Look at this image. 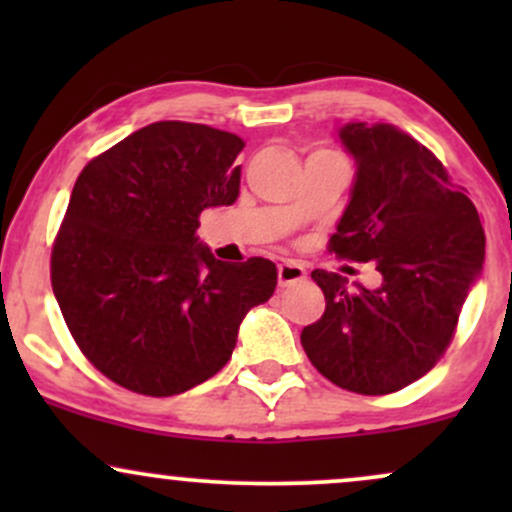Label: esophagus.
<instances>
[{
	"label": "esophagus",
	"instance_id": "obj_1",
	"mask_svg": "<svg viewBox=\"0 0 512 512\" xmlns=\"http://www.w3.org/2000/svg\"><path fill=\"white\" fill-rule=\"evenodd\" d=\"M305 279V267L298 262H291V260H284L279 264V284L281 286H289V284H296V281Z\"/></svg>",
	"mask_w": 512,
	"mask_h": 512
}]
</instances>
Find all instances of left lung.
<instances>
[{
    "instance_id": "left-lung-1",
    "label": "left lung",
    "mask_w": 512,
    "mask_h": 512,
    "mask_svg": "<svg viewBox=\"0 0 512 512\" xmlns=\"http://www.w3.org/2000/svg\"><path fill=\"white\" fill-rule=\"evenodd\" d=\"M339 142L356 161L330 250L375 262L378 289L315 269L325 315L301 332L310 363L344 390L387 395L436 366L484 267V228L443 163L395 125L349 122Z\"/></svg>"
}]
</instances>
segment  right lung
<instances>
[{
	"label": "right lung",
	"instance_id": "right-lung-1",
	"mask_svg": "<svg viewBox=\"0 0 512 512\" xmlns=\"http://www.w3.org/2000/svg\"><path fill=\"white\" fill-rule=\"evenodd\" d=\"M243 139L154 122L93 158L52 248V291L84 356L127 390L170 397L226 366L250 308L272 298L264 257L221 262L199 214L240 192Z\"/></svg>",
	"mask_w": 512,
	"mask_h": 512
}]
</instances>
